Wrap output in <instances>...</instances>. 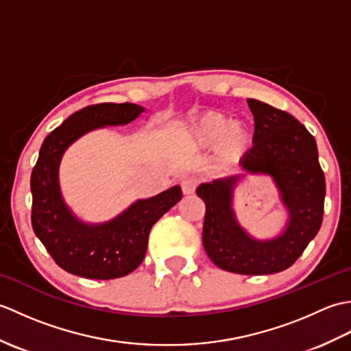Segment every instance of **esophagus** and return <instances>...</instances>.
<instances>
[{
	"instance_id": "esophagus-1",
	"label": "esophagus",
	"mask_w": 351,
	"mask_h": 351,
	"mask_svg": "<svg viewBox=\"0 0 351 351\" xmlns=\"http://www.w3.org/2000/svg\"><path fill=\"white\" fill-rule=\"evenodd\" d=\"M197 187V181L195 178H184L181 181V190L184 195H193V193L196 191Z\"/></svg>"
}]
</instances>
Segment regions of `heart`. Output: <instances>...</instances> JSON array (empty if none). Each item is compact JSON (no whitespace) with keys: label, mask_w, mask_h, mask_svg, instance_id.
Listing matches in <instances>:
<instances>
[{"label":"heart","mask_w":351,"mask_h":351,"mask_svg":"<svg viewBox=\"0 0 351 351\" xmlns=\"http://www.w3.org/2000/svg\"><path fill=\"white\" fill-rule=\"evenodd\" d=\"M182 141L191 151L214 146L219 160L235 162L249 152L253 137L247 126L230 121L226 113L205 111L182 131Z\"/></svg>","instance_id":"obj_1"}]
</instances>
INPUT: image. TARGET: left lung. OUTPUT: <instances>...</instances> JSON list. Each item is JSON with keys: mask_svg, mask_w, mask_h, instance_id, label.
Returning a JSON list of instances; mask_svg holds the SVG:
<instances>
[{"mask_svg": "<svg viewBox=\"0 0 351 351\" xmlns=\"http://www.w3.org/2000/svg\"><path fill=\"white\" fill-rule=\"evenodd\" d=\"M255 121L253 147L241 160L244 173L270 174L289 210L284 232L255 241L236 221L232 199L243 175L200 184L204 200V247L221 270L237 274H273L293 265L323 223L326 180L315 138L294 116L256 99H247Z\"/></svg>", "mask_w": 351, "mask_h": 351, "instance_id": "8db88e82", "label": "left lung"}]
</instances>
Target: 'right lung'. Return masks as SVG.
<instances>
[{
    "instance_id": "add662e5",
    "label": "right lung",
    "mask_w": 351,
    "mask_h": 351,
    "mask_svg": "<svg viewBox=\"0 0 351 351\" xmlns=\"http://www.w3.org/2000/svg\"><path fill=\"white\" fill-rule=\"evenodd\" d=\"M145 108L137 104H96L69 116L43 140L32 171V225L58 267L95 280L122 278L141 264L152 226L182 197L175 185L154 197L140 199L113 220L87 225L64 204L58 166L73 141L102 126L126 125Z\"/></svg>"
}]
</instances>
